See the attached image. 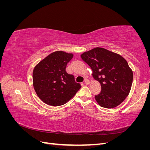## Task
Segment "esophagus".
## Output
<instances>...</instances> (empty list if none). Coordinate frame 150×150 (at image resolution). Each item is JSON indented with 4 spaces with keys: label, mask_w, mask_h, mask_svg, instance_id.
<instances>
[{
    "label": "esophagus",
    "mask_w": 150,
    "mask_h": 150,
    "mask_svg": "<svg viewBox=\"0 0 150 150\" xmlns=\"http://www.w3.org/2000/svg\"><path fill=\"white\" fill-rule=\"evenodd\" d=\"M84 83H85V84H86V85H88V84H89L90 83V81H89L88 79H86L84 80Z\"/></svg>",
    "instance_id": "1"
}]
</instances>
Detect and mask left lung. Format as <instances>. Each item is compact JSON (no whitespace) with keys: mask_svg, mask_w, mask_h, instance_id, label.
<instances>
[{"mask_svg":"<svg viewBox=\"0 0 150 150\" xmlns=\"http://www.w3.org/2000/svg\"><path fill=\"white\" fill-rule=\"evenodd\" d=\"M93 71L95 80L101 84V91L95 99L105 108L117 106L128 96L133 72L120 54L102 47H95L81 55Z\"/></svg>","mask_w":150,"mask_h":150,"instance_id":"obj_1","label":"left lung"}]
</instances>
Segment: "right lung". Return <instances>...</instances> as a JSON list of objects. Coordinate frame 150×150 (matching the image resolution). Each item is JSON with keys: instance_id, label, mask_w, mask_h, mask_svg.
Listing matches in <instances>:
<instances>
[{"instance_id": "1", "label": "right lung", "mask_w": 150, "mask_h": 150, "mask_svg": "<svg viewBox=\"0 0 150 150\" xmlns=\"http://www.w3.org/2000/svg\"><path fill=\"white\" fill-rule=\"evenodd\" d=\"M73 57L62 51L52 52L40 61L33 70V81L38 97L48 105H63L81 88L73 75L67 73V64Z\"/></svg>"}]
</instances>
